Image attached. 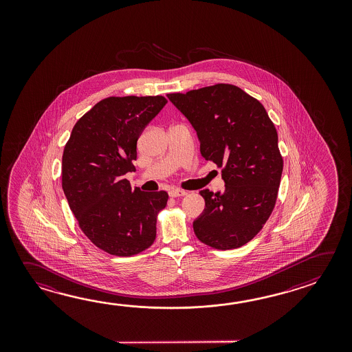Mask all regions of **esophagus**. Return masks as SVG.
Returning a JSON list of instances; mask_svg holds the SVG:
<instances>
[{"instance_id":"esophagus-1","label":"esophagus","mask_w":352,"mask_h":352,"mask_svg":"<svg viewBox=\"0 0 352 352\" xmlns=\"http://www.w3.org/2000/svg\"><path fill=\"white\" fill-rule=\"evenodd\" d=\"M168 195L171 196V197H179V196H185L187 195L186 191H184V190H179V188H171L170 191H168Z\"/></svg>"}]
</instances>
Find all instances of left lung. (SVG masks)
Wrapping results in <instances>:
<instances>
[{
    "label": "left lung",
    "instance_id": "8db88e82",
    "mask_svg": "<svg viewBox=\"0 0 352 352\" xmlns=\"http://www.w3.org/2000/svg\"><path fill=\"white\" fill-rule=\"evenodd\" d=\"M167 97L196 131L202 157L223 167L224 191H200L205 209L194 221L197 239L221 250L247 244L274 209L283 171L268 113L232 84Z\"/></svg>",
    "mask_w": 352,
    "mask_h": 352
}]
</instances>
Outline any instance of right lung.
Wrapping results in <instances>:
<instances>
[{"label": "right lung", "mask_w": 352, "mask_h": 352, "mask_svg": "<svg viewBox=\"0 0 352 352\" xmlns=\"http://www.w3.org/2000/svg\"><path fill=\"white\" fill-rule=\"evenodd\" d=\"M156 97H109L75 123L61 164L63 190L82 232L107 253L138 254L156 239L166 191L143 192L124 179L135 171L137 141L165 107Z\"/></svg>", "instance_id": "1"}]
</instances>
